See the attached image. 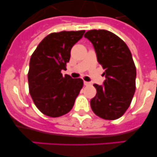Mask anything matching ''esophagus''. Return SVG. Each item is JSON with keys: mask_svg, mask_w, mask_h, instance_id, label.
Segmentation results:
<instances>
[{"mask_svg": "<svg viewBox=\"0 0 157 157\" xmlns=\"http://www.w3.org/2000/svg\"><path fill=\"white\" fill-rule=\"evenodd\" d=\"M84 85H85V86H90V85H91V83H90V82L84 81Z\"/></svg>", "mask_w": 157, "mask_h": 157, "instance_id": "34e87169", "label": "esophagus"}]
</instances>
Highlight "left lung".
<instances>
[{
    "label": "left lung",
    "mask_w": 157,
    "mask_h": 157,
    "mask_svg": "<svg viewBox=\"0 0 157 157\" xmlns=\"http://www.w3.org/2000/svg\"><path fill=\"white\" fill-rule=\"evenodd\" d=\"M84 36L93 44L106 77L103 85H93L96 95L90 100L92 110L106 120L119 118L129 107L136 91V68L130 50L107 30H90Z\"/></svg>",
    "instance_id": "obj_1"
}]
</instances>
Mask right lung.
Instances as JSON below:
<instances>
[{
    "label": "right lung",
    "mask_w": 157,
    "mask_h": 157,
    "mask_svg": "<svg viewBox=\"0 0 157 157\" xmlns=\"http://www.w3.org/2000/svg\"><path fill=\"white\" fill-rule=\"evenodd\" d=\"M85 30L62 31L49 34L37 46L29 61V93L37 108L52 117L68 113L83 86L81 78L62 75L70 60L73 46Z\"/></svg>",
    "instance_id": "1"
}]
</instances>
